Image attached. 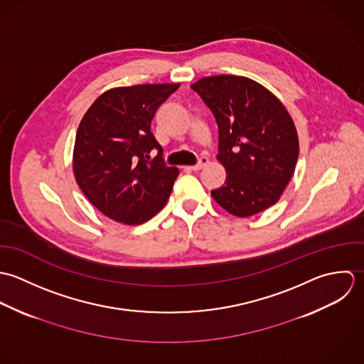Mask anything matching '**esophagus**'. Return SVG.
Instances as JSON below:
<instances>
[{"mask_svg":"<svg viewBox=\"0 0 364 364\" xmlns=\"http://www.w3.org/2000/svg\"><path fill=\"white\" fill-rule=\"evenodd\" d=\"M207 164H208V157H201V159H200V161H198L197 164L190 166V170H193V171H198V170H201L203 167H205Z\"/></svg>","mask_w":364,"mask_h":364,"instance_id":"34e87169","label":"esophagus"}]
</instances>
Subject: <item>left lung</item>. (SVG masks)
<instances>
[{
    "label": "left lung",
    "mask_w": 364,
    "mask_h": 364,
    "mask_svg": "<svg viewBox=\"0 0 364 364\" xmlns=\"http://www.w3.org/2000/svg\"><path fill=\"white\" fill-rule=\"evenodd\" d=\"M219 129L217 159L226 170L213 198L229 214L246 218L274 205L294 174L298 135L283 102L262 84L242 75L196 81Z\"/></svg>",
    "instance_id": "1"
}]
</instances>
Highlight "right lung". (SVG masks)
Wrapping results in <instances>:
<instances>
[{
  "mask_svg": "<svg viewBox=\"0 0 364 364\" xmlns=\"http://www.w3.org/2000/svg\"><path fill=\"white\" fill-rule=\"evenodd\" d=\"M178 87L111 88L84 114L74 142V176L88 201L105 217L141 225L166 205L178 168L166 166L150 124ZM151 149H157L158 156L147 161Z\"/></svg>",
  "mask_w": 364,
  "mask_h": 364,
  "instance_id": "add662e5",
  "label": "right lung"
}]
</instances>
